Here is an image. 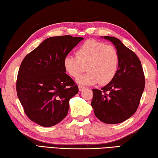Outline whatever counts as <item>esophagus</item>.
<instances>
[{
	"label": "esophagus",
	"instance_id": "esophagus-1",
	"mask_svg": "<svg viewBox=\"0 0 158 158\" xmlns=\"http://www.w3.org/2000/svg\"><path fill=\"white\" fill-rule=\"evenodd\" d=\"M79 91H82V90L85 88V87L83 85H79Z\"/></svg>",
	"mask_w": 158,
	"mask_h": 158
}]
</instances>
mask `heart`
<instances>
[{
	"mask_svg": "<svg viewBox=\"0 0 158 158\" xmlns=\"http://www.w3.org/2000/svg\"><path fill=\"white\" fill-rule=\"evenodd\" d=\"M119 57L115 47L94 39H89L77 49L76 56L69 55L64 59V67L69 75L80 83L106 85L115 78L119 68Z\"/></svg>",
	"mask_w": 158,
	"mask_h": 158,
	"instance_id": "obj_1",
	"label": "heart"
}]
</instances>
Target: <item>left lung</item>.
<instances>
[{
  "mask_svg": "<svg viewBox=\"0 0 158 158\" xmlns=\"http://www.w3.org/2000/svg\"><path fill=\"white\" fill-rule=\"evenodd\" d=\"M115 46L119 68L111 81L101 89H92V106L96 117L106 123H122L136 111L145 85L140 60L118 39L105 36Z\"/></svg>",
  "mask_w": 158,
  "mask_h": 158,
  "instance_id": "1",
  "label": "left lung"
}]
</instances>
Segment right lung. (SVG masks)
I'll return each mask as SVG.
<instances>
[{"instance_id": "1", "label": "right lung", "mask_w": 158, "mask_h": 158, "mask_svg": "<svg viewBox=\"0 0 158 158\" xmlns=\"http://www.w3.org/2000/svg\"><path fill=\"white\" fill-rule=\"evenodd\" d=\"M83 39L70 35L48 38L22 60L16 91L24 113L32 122L51 127L66 116L69 100L79 88L65 73L64 59Z\"/></svg>"}]
</instances>
